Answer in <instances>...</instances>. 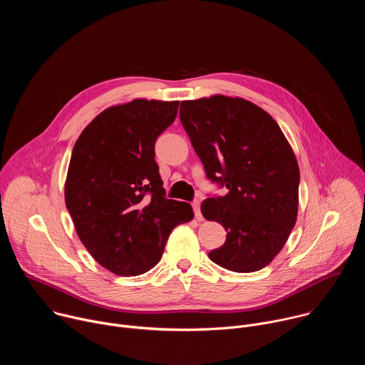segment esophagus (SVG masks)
<instances>
[{"label":"esophagus","instance_id":"esophagus-1","mask_svg":"<svg viewBox=\"0 0 365 365\" xmlns=\"http://www.w3.org/2000/svg\"><path fill=\"white\" fill-rule=\"evenodd\" d=\"M192 207H193V212H195V218L196 220H202V214H200V202L199 200H193L192 202Z\"/></svg>","mask_w":365,"mask_h":365}]
</instances>
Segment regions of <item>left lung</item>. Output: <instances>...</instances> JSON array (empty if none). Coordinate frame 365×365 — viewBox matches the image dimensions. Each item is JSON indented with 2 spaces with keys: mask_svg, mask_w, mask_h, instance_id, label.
I'll return each mask as SVG.
<instances>
[{
  "mask_svg": "<svg viewBox=\"0 0 365 365\" xmlns=\"http://www.w3.org/2000/svg\"><path fill=\"white\" fill-rule=\"evenodd\" d=\"M180 121L206 176L228 189L200 211L227 231L210 258L218 266L262 270L284 247L297 218L299 166L277 123L255 103L225 95L183 101Z\"/></svg>",
  "mask_w": 365,
  "mask_h": 365,
  "instance_id": "1",
  "label": "left lung"
}]
</instances>
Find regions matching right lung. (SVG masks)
Segmentation results:
<instances>
[{
    "label": "right lung",
    "instance_id": "obj_1",
    "mask_svg": "<svg viewBox=\"0 0 365 365\" xmlns=\"http://www.w3.org/2000/svg\"><path fill=\"white\" fill-rule=\"evenodd\" d=\"M179 101L134 99L110 107L72 150L65 202L95 262L138 276L160 262L172 230L193 218L186 202L166 199L154 160L158 137L175 121Z\"/></svg>",
    "mask_w": 365,
    "mask_h": 365
}]
</instances>
